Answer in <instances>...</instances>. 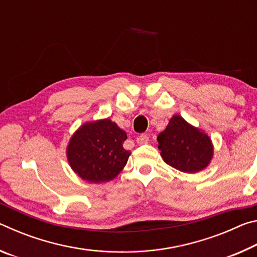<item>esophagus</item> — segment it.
<instances>
[{"label":"esophagus","instance_id":"obj_1","mask_svg":"<svg viewBox=\"0 0 257 257\" xmlns=\"http://www.w3.org/2000/svg\"><path fill=\"white\" fill-rule=\"evenodd\" d=\"M150 141V138L147 135H141V136L137 137V143L138 144H147Z\"/></svg>","mask_w":257,"mask_h":257}]
</instances>
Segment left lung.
<instances>
[{"instance_id": "8db88e82", "label": "left lung", "mask_w": 257, "mask_h": 257, "mask_svg": "<svg viewBox=\"0 0 257 257\" xmlns=\"http://www.w3.org/2000/svg\"><path fill=\"white\" fill-rule=\"evenodd\" d=\"M164 162L177 170L196 173L205 169L213 158V144L207 135L180 115H173L158 136Z\"/></svg>"}]
</instances>
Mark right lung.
Returning <instances> with one entry per match:
<instances>
[{"label": "right lung", "mask_w": 257, "mask_h": 257, "mask_svg": "<svg viewBox=\"0 0 257 257\" xmlns=\"http://www.w3.org/2000/svg\"><path fill=\"white\" fill-rule=\"evenodd\" d=\"M125 139L127 134L110 119L86 122L69 141V164L86 181H110L119 175L132 154L123 149Z\"/></svg>", "instance_id": "1"}]
</instances>
